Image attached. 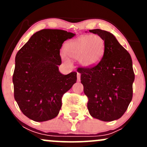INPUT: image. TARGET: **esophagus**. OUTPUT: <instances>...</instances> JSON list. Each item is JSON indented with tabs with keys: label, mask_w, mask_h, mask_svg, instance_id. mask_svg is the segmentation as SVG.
Listing matches in <instances>:
<instances>
[{
	"label": "esophagus",
	"mask_w": 147,
	"mask_h": 147,
	"mask_svg": "<svg viewBox=\"0 0 147 147\" xmlns=\"http://www.w3.org/2000/svg\"><path fill=\"white\" fill-rule=\"evenodd\" d=\"M77 82H80L81 81V74L77 73Z\"/></svg>",
	"instance_id": "obj_1"
}]
</instances>
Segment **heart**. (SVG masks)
I'll use <instances>...</instances> for the list:
<instances>
[{"label": "heart", "mask_w": 147, "mask_h": 147, "mask_svg": "<svg viewBox=\"0 0 147 147\" xmlns=\"http://www.w3.org/2000/svg\"><path fill=\"white\" fill-rule=\"evenodd\" d=\"M104 49L105 43L102 37L98 35H84L67 43L65 53L70 58L79 59L83 67L90 68L100 61ZM62 59L65 63L70 64V61L63 54Z\"/></svg>", "instance_id": "obj_1"}]
</instances>
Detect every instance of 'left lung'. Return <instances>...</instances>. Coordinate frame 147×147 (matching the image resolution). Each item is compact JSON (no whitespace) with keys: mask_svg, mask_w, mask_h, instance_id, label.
Listing matches in <instances>:
<instances>
[{"mask_svg":"<svg viewBox=\"0 0 147 147\" xmlns=\"http://www.w3.org/2000/svg\"><path fill=\"white\" fill-rule=\"evenodd\" d=\"M89 32L102 37L105 49L97 65L77 70L88 98V109L99 120H116L126 112L133 97L135 75L131 57L113 34L99 29Z\"/></svg>","mask_w":147,"mask_h":147,"instance_id":"left-lung-1","label":"left lung"}]
</instances>
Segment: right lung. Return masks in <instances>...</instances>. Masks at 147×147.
<instances>
[{
  "mask_svg": "<svg viewBox=\"0 0 147 147\" xmlns=\"http://www.w3.org/2000/svg\"><path fill=\"white\" fill-rule=\"evenodd\" d=\"M75 34L62 30L36 32L18 50L13 75L14 99L25 116L45 122L58 115L61 98L77 81V72L63 75L60 49Z\"/></svg>",
  "mask_w": 147,
  "mask_h": 147,
  "instance_id": "1",
  "label": "right lung"
}]
</instances>
